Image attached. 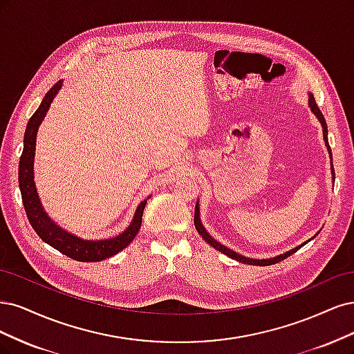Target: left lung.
<instances>
[{"instance_id": "left-lung-1", "label": "left lung", "mask_w": 354, "mask_h": 354, "mask_svg": "<svg viewBox=\"0 0 354 354\" xmlns=\"http://www.w3.org/2000/svg\"><path fill=\"white\" fill-rule=\"evenodd\" d=\"M309 107H310V110L313 111V115L319 119V122H321V124H322L325 145H326V148H328L330 162H333V153H330V147H329V144H328V127H326V122H325V118H324V115H322V111L319 110V107H317L316 101H315V98H313L312 94H309ZM330 174H333V179H335V172H334V166H333V165H330ZM194 225H196V230H197V232L203 236L204 241L209 243V244H210L212 247H214L216 250H219L221 253L226 254L227 257H231V259H234V260H236V261H241V263H245V265H254V266H269V265H275V263H278V261H281V260H283V259H287L288 256H291L292 253L297 252L299 248H301V245L306 244V243H304V244H301V245H299V247H295V248L290 250V252H287V253L279 254V256L272 257V259H263V260H260V259H248V257H244V256H241V254H238V253L232 252L231 248H227V247L222 245L221 243L216 241L214 238H212L210 234H209L206 230H204V226H203L201 219H200V206H198V201H197V204H196V212H194Z\"/></svg>"}]
</instances>
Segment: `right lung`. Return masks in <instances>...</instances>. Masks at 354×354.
Returning <instances> with one entry per match:
<instances>
[{"instance_id":"obj_1","label":"right lung","mask_w":354,"mask_h":354,"mask_svg":"<svg viewBox=\"0 0 354 354\" xmlns=\"http://www.w3.org/2000/svg\"><path fill=\"white\" fill-rule=\"evenodd\" d=\"M63 85V81L57 82L47 94H45L41 106L33 113L29 119L24 138V151L19 162V187L21 192V201H24L25 212L33 230L39 235L44 243L50 244L55 250H59L64 256L79 261H100L107 257H111L127 248L135 235L138 234L142 223V213L145 209L147 200L141 201L136 207L135 216L131 225L118 236L109 239H98V241H89L76 235H72L51 221L50 216L45 213L39 196L37 192L35 182H33V158H35L37 147V133L39 124L42 123L45 115L51 106L54 97L59 93Z\"/></svg>"}]
</instances>
